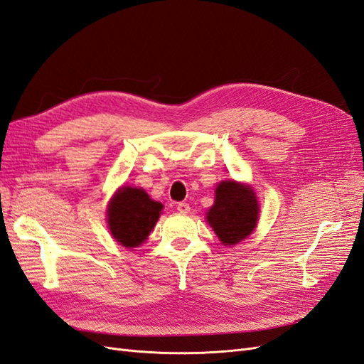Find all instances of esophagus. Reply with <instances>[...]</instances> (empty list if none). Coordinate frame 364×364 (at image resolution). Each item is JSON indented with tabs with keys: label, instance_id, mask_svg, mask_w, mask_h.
<instances>
[{
	"label": "esophagus",
	"instance_id": "34e87169",
	"mask_svg": "<svg viewBox=\"0 0 364 364\" xmlns=\"http://www.w3.org/2000/svg\"><path fill=\"white\" fill-rule=\"evenodd\" d=\"M178 211H179V213H182V214H188V213L191 211V208H190V205H188V203L181 202V203H178Z\"/></svg>",
	"mask_w": 364,
	"mask_h": 364
}]
</instances>
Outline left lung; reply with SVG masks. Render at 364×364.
Instances as JSON below:
<instances>
[{"instance_id":"left-lung-1","label":"left lung","mask_w":364,"mask_h":364,"mask_svg":"<svg viewBox=\"0 0 364 364\" xmlns=\"http://www.w3.org/2000/svg\"><path fill=\"white\" fill-rule=\"evenodd\" d=\"M258 200L247 186L234 181L222 182L215 190V202L206 214L208 223L223 245L245 240L258 222Z\"/></svg>"}]
</instances>
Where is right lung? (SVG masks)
<instances>
[{
	"label": "right lung",
	"mask_w": 364,
	"mask_h": 364,
	"mask_svg": "<svg viewBox=\"0 0 364 364\" xmlns=\"http://www.w3.org/2000/svg\"><path fill=\"white\" fill-rule=\"evenodd\" d=\"M162 203L151 200L141 188L123 186L107 209V223L112 237L124 247H136L156 225Z\"/></svg>",
	"instance_id": "1"
}]
</instances>
